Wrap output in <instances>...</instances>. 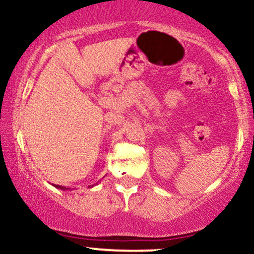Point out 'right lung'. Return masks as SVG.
Listing matches in <instances>:
<instances>
[{"label":"right lung","mask_w":254,"mask_h":254,"mask_svg":"<svg viewBox=\"0 0 254 254\" xmlns=\"http://www.w3.org/2000/svg\"><path fill=\"white\" fill-rule=\"evenodd\" d=\"M55 188H57V189H60V190H64V191H66V190H70V189H66V188H64V186H60V185H54ZM93 186V185H92Z\"/></svg>","instance_id":"obj_1"}]
</instances>
